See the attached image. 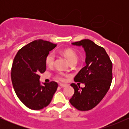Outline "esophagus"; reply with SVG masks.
<instances>
[{"mask_svg": "<svg viewBox=\"0 0 129 129\" xmlns=\"http://www.w3.org/2000/svg\"><path fill=\"white\" fill-rule=\"evenodd\" d=\"M59 86L62 88H63V87H66L67 86L66 84H59Z\"/></svg>", "mask_w": 129, "mask_h": 129, "instance_id": "34e87169", "label": "esophagus"}]
</instances>
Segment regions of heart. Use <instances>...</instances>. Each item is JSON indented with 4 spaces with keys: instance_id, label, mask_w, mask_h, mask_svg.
Here are the masks:
<instances>
[{
    "instance_id": "1",
    "label": "heart",
    "mask_w": 129,
    "mask_h": 129,
    "mask_svg": "<svg viewBox=\"0 0 129 129\" xmlns=\"http://www.w3.org/2000/svg\"><path fill=\"white\" fill-rule=\"evenodd\" d=\"M63 54H64V56H66L67 58L69 59L70 62H77L78 60V56L77 55L74 50L70 48H67V49L64 50L63 51ZM55 58H56V55L54 51H51L49 54H48L46 57L45 62L47 65L48 67H51L54 65V61H55ZM56 78L57 79L60 80V81H63L65 79V75L62 72H57V74L56 75Z\"/></svg>"
}]
</instances>
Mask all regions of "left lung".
<instances>
[{
    "label": "left lung",
    "instance_id": "obj_1",
    "mask_svg": "<svg viewBox=\"0 0 129 129\" xmlns=\"http://www.w3.org/2000/svg\"><path fill=\"white\" fill-rule=\"evenodd\" d=\"M81 46L86 54V66L74 78L75 82L85 84L81 88L79 83L71 86L75 93L70 103L78 110L87 111L96 106L104 98L110 88L112 81V62L103 47L89 39H83L72 43Z\"/></svg>",
    "mask_w": 129,
    "mask_h": 129
}]
</instances>
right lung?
<instances>
[{"instance_id":"add662e5","label":"right lung","mask_w":129,"mask_h":129,"mask_svg":"<svg viewBox=\"0 0 129 129\" xmlns=\"http://www.w3.org/2000/svg\"><path fill=\"white\" fill-rule=\"evenodd\" d=\"M56 47L42 39L34 41L19 50L11 68L13 88L22 103L32 110H41L51 101L57 90V82L51 81L41 85L40 73L46 70L45 59Z\"/></svg>"}]
</instances>
